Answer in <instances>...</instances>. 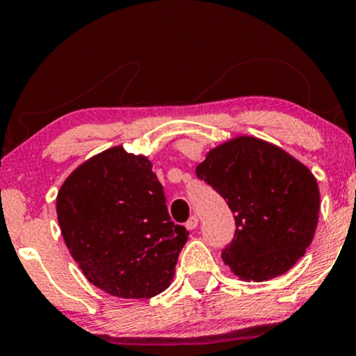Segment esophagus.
Returning a JSON list of instances; mask_svg holds the SVG:
<instances>
[{
  "instance_id": "esophagus-1",
  "label": "esophagus",
  "mask_w": 356,
  "mask_h": 356,
  "mask_svg": "<svg viewBox=\"0 0 356 356\" xmlns=\"http://www.w3.org/2000/svg\"><path fill=\"white\" fill-rule=\"evenodd\" d=\"M197 224H199V218H197V216H191L189 220H187V222H186V227H187V229H189V231H194L195 227H197Z\"/></svg>"
}]
</instances>
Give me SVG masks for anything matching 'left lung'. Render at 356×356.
<instances>
[{
    "mask_svg": "<svg viewBox=\"0 0 356 356\" xmlns=\"http://www.w3.org/2000/svg\"><path fill=\"white\" fill-rule=\"evenodd\" d=\"M195 174L234 214L222 259L244 281L284 275L312 244L320 212L316 179L280 147L238 137L207 154Z\"/></svg>",
    "mask_w": 356,
    "mask_h": 356,
    "instance_id": "left-lung-1",
    "label": "left lung"
}]
</instances>
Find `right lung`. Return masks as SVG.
<instances>
[{"label": "right lung", "instance_id": "right-lung-1", "mask_svg": "<svg viewBox=\"0 0 356 356\" xmlns=\"http://www.w3.org/2000/svg\"><path fill=\"white\" fill-rule=\"evenodd\" d=\"M61 234L92 284L118 298L169 288L189 232L170 219L144 155L105 150L73 170L56 197Z\"/></svg>", "mask_w": 356, "mask_h": 356}]
</instances>
